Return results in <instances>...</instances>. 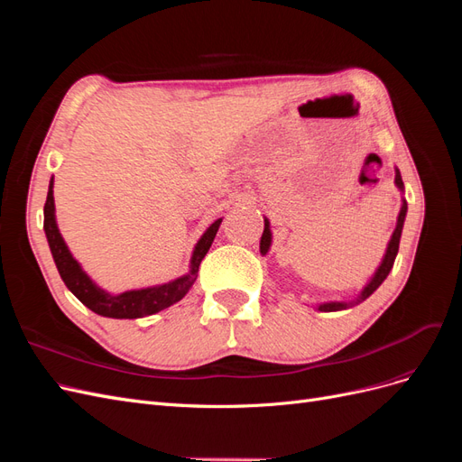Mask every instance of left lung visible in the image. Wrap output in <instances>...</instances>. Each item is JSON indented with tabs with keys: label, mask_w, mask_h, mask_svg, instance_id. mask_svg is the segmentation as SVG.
Listing matches in <instances>:
<instances>
[{
	"label": "left lung",
	"mask_w": 462,
	"mask_h": 462,
	"mask_svg": "<svg viewBox=\"0 0 462 462\" xmlns=\"http://www.w3.org/2000/svg\"><path fill=\"white\" fill-rule=\"evenodd\" d=\"M395 185H397V189H399L401 192H404V185H402V179H401L399 170H395ZM404 217H407V200L402 199L395 231H393V235H391L387 250H385V254H383V260H382L380 265H377V270H375V273L372 275L370 282L365 285V289L360 291V295H358L356 299H353V300H348V302H345V300H331V302H321V304H318V310H319V312H337V310L351 309V306H355V304H358V302H362V300H366V299L372 295V292L385 282V277L389 275L391 268H393V262H395L397 253H399V241H401V233H402V226H404ZM270 246H272L270 219L263 217V233H262V239H260V253L265 254V253H268V250H270Z\"/></svg>",
	"instance_id": "8db88e82"
}]
</instances>
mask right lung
Returning <instances> with one entry per match:
<instances>
[{"mask_svg":"<svg viewBox=\"0 0 462 462\" xmlns=\"http://www.w3.org/2000/svg\"><path fill=\"white\" fill-rule=\"evenodd\" d=\"M219 226H221V217L216 219L199 239L197 246H194V250H192L189 273L173 279V282H170V283L144 287V289H133V291L119 292V295H111V292L104 291L102 287H97L92 282L88 273L82 270L80 263L73 258L71 250H69V246L63 241V236L58 227V221H55L53 177L50 179L48 199L44 204L46 239H48L53 262H55V265H58V272L63 279V283L82 304L87 306V309H90L92 312L100 314V316L116 318V319H134V318L152 316L160 310L170 309L171 304L183 299L190 291V287L194 285V282H197L200 262L208 254L209 246H212Z\"/></svg>","mask_w":462,"mask_h":462,"instance_id":"add662e5","label":"right lung"}]
</instances>
